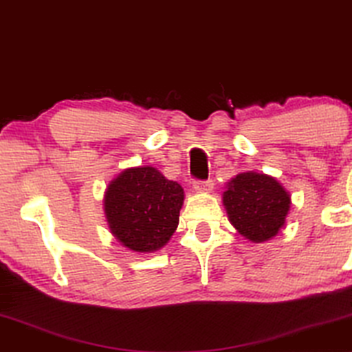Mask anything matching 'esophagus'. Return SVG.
I'll return each instance as SVG.
<instances>
[{
	"instance_id": "34e87169",
	"label": "esophagus",
	"mask_w": 352,
	"mask_h": 352,
	"mask_svg": "<svg viewBox=\"0 0 352 352\" xmlns=\"http://www.w3.org/2000/svg\"><path fill=\"white\" fill-rule=\"evenodd\" d=\"M193 188L196 191H203V193H208L214 188L212 180H195L193 182Z\"/></svg>"
}]
</instances>
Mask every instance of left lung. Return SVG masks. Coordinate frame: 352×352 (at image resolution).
Segmentation results:
<instances>
[{"instance_id": "obj_1", "label": "left lung", "mask_w": 352, "mask_h": 352, "mask_svg": "<svg viewBox=\"0 0 352 352\" xmlns=\"http://www.w3.org/2000/svg\"><path fill=\"white\" fill-rule=\"evenodd\" d=\"M289 195L274 177L257 172L238 173L223 191V206L238 233L262 243L283 227L289 210Z\"/></svg>"}]
</instances>
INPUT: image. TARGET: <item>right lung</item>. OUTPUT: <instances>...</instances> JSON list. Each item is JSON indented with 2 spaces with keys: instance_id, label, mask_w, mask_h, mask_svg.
I'll list each match as a JSON object with an SVG mask.
<instances>
[{
  "instance_id": "1",
  "label": "right lung",
  "mask_w": 352,
  "mask_h": 352,
  "mask_svg": "<svg viewBox=\"0 0 352 352\" xmlns=\"http://www.w3.org/2000/svg\"><path fill=\"white\" fill-rule=\"evenodd\" d=\"M184 188L154 167L127 168L104 196L107 223L129 250L153 252L170 240L179 225Z\"/></svg>"
}]
</instances>
